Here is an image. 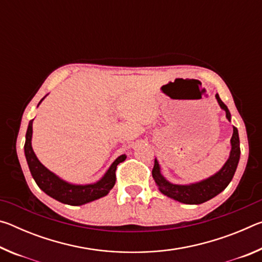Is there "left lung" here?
Listing matches in <instances>:
<instances>
[{"mask_svg":"<svg viewBox=\"0 0 262 262\" xmlns=\"http://www.w3.org/2000/svg\"><path fill=\"white\" fill-rule=\"evenodd\" d=\"M215 97L220 107L225 112V117L231 122V114H230L227 105L221 100L219 94H216ZM230 144H231V150H230L229 158L224 163V165L216 173L203 180L196 181V183L185 185L171 183L162 174L158 159L155 158L152 178L159 192L166 195L167 198L173 199V200L181 203H186V205H200V203L215 198L216 195L223 192L230 184V181L232 180L234 172L237 170L239 158H241V147H239L241 142H239V134L236 127H233V134L231 140H230Z\"/></svg>","mask_w":262,"mask_h":262,"instance_id":"left-lung-1","label":"left lung"}]
</instances>
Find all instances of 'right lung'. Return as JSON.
Listing matches in <instances>:
<instances>
[{"mask_svg": "<svg viewBox=\"0 0 262 262\" xmlns=\"http://www.w3.org/2000/svg\"><path fill=\"white\" fill-rule=\"evenodd\" d=\"M47 96V95H46ZM46 96L39 101L38 106L41 101L46 98ZM34 119L29 122L28 130L25 136V145L24 152L25 158L28 162L31 174L37 183L38 187L42 192H45L48 196L55 199L56 201L64 203L69 206H82L85 203L92 202L95 200L105 196L110 193L115 184V170H117L118 164L125 161L127 156L125 154L119 156L115 161L111 164L108 170L105 172L104 176L99 180L92 184H73L60 178L54 172L41 164L32 149V123Z\"/></svg>", "mask_w": 262, "mask_h": 262, "instance_id": "1", "label": "right lung"}]
</instances>
